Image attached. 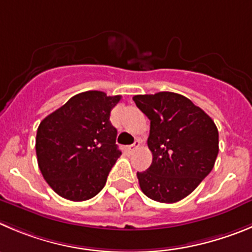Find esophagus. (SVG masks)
Here are the masks:
<instances>
[{"label": "esophagus", "mask_w": 252, "mask_h": 252, "mask_svg": "<svg viewBox=\"0 0 252 252\" xmlns=\"http://www.w3.org/2000/svg\"><path fill=\"white\" fill-rule=\"evenodd\" d=\"M138 146H140V141H138V140H136V141L133 142L132 145H130V146H127V147H126V151H127L128 154H131V152H133V151H135V150L137 149Z\"/></svg>", "instance_id": "esophagus-1"}]
</instances>
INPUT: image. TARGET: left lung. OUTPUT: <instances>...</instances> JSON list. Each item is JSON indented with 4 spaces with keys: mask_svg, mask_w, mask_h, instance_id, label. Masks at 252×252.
Wrapping results in <instances>:
<instances>
[{
    "mask_svg": "<svg viewBox=\"0 0 252 252\" xmlns=\"http://www.w3.org/2000/svg\"><path fill=\"white\" fill-rule=\"evenodd\" d=\"M132 98L150 120L147 145L152 163L146 171L137 172L140 188L155 201H180L214 168L219 154L215 122L192 101L175 92Z\"/></svg>",
    "mask_w": 252,
    "mask_h": 252,
    "instance_id": "obj_1",
    "label": "left lung"
}]
</instances>
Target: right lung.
Returning a JSON list of instances; mask_svg holds the SVG:
<instances>
[{"label": "right lung", "mask_w": 252, "mask_h": 252, "mask_svg": "<svg viewBox=\"0 0 252 252\" xmlns=\"http://www.w3.org/2000/svg\"><path fill=\"white\" fill-rule=\"evenodd\" d=\"M121 96L101 91L75 94L41 121L36 155L43 179L61 197L85 201L103 189L120 158L111 110Z\"/></svg>", "instance_id": "1"}]
</instances>
